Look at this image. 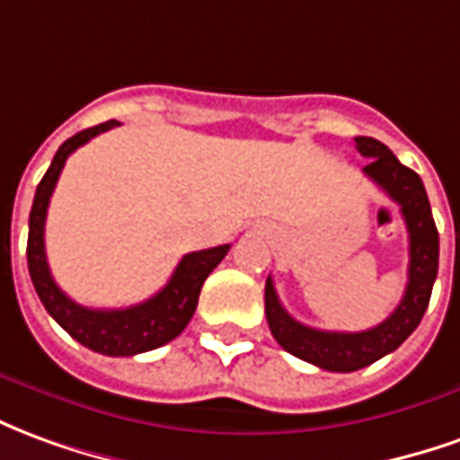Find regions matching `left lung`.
<instances>
[{
  "mask_svg": "<svg viewBox=\"0 0 460 460\" xmlns=\"http://www.w3.org/2000/svg\"><path fill=\"white\" fill-rule=\"evenodd\" d=\"M357 151L369 158L364 175L379 185L394 203L402 208L409 230V282L399 307L381 324L364 332H324L302 324L279 305L272 277L265 285V314L277 344L299 359L327 371H357L381 357L399 349L419 327L431 299L433 279L438 272V230L433 223L429 195L421 178L399 163L376 138L357 136Z\"/></svg>",
  "mask_w": 460,
  "mask_h": 460,
  "instance_id": "8db88e82",
  "label": "left lung"
}]
</instances>
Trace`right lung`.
I'll return each mask as SVG.
<instances>
[{"mask_svg": "<svg viewBox=\"0 0 460 460\" xmlns=\"http://www.w3.org/2000/svg\"><path fill=\"white\" fill-rule=\"evenodd\" d=\"M113 126H120V123L106 120V123L86 128L61 143V148L54 155L49 171L44 172L41 183L37 185L34 205L29 213L27 262L41 305L74 340L89 347L91 351L106 354V357H133L141 351L158 349L163 344L175 340L188 327V322L198 307L203 282L215 267L220 265V260L227 255L230 245H217L185 255L175 267L168 285L161 292H155L151 299L133 305V307L89 309L84 305H76L74 299L66 297L58 289L51 277V270H49L47 250H44V223H47L49 200H51V193L57 188L58 175H61V168L68 155L79 146L89 143L93 136L109 131Z\"/></svg>", "mask_w": 460, "mask_h": 460, "instance_id": "right-lung-1", "label": "right lung"}]
</instances>
